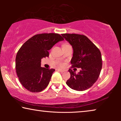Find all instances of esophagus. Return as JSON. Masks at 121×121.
<instances>
[{"label": "esophagus", "mask_w": 121, "mask_h": 121, "mask_svg": "<svg viewBox=\"0 0 121 121\" xmlns=\"http://www.w3.org/2000/svg\"><path fill=\"white\" fill-rule=\"evenodd\" d=\"M58 70L59 71V72H64V70H62V69H58Z\"/></svg>", "instance_id": "34e87169"}]
</instances>
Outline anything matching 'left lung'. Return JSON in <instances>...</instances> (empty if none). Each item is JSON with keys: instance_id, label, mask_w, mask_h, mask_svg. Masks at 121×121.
Returning a JSON list of instances; mask_svg holds the SVG:
<instances>
[{"instance_id": "1", "label": "left lung", "mask_w": 121, "mask_h": 121, "mask_svg": "<svg viewBox=\"0 0 121 121\" xmlns=\"http://www.w3.org/2000/svg\"><path fill=\"white\" fill-rule=\"evenodd\" d=\"M73 49L70 62L72 67L80 68L78 74L68 70L70 78L66 82L71 89L84 91L91 87L96 82L102 69L101 54L96 46L86 36L78 34H62Z\"/></svg>"}]
</instances>
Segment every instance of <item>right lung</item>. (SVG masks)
I'll list each match as a JSON object with an SVG mask.
<instances>
[{"label":"right lung","instance_id":"1","mask_svg":"<svg viewBox=\"0 0 121 121\" xmlns=\"http://www.w3.org/2000/svg\"><path fill=\"white\" fill-rule=\"evenodd\" d=\"M63 40L58 34H41L34 36L21 46L16 54L15 67L20 82L25 88L38 92L47 86L55 69L41 67V59L48 57V51Z\"/></svg>","mask_w":121,"mask_h":121}]
</instances>
